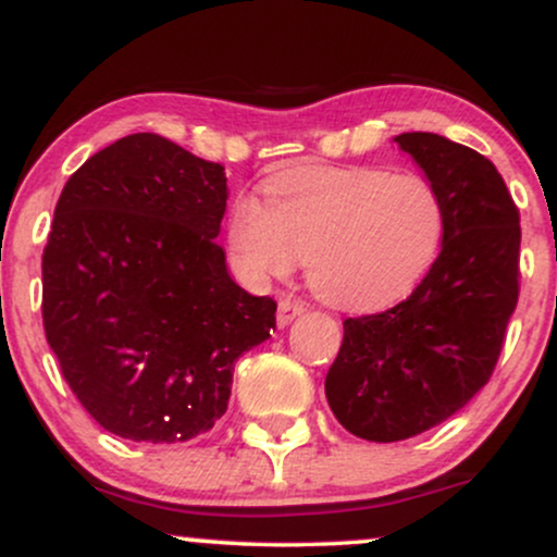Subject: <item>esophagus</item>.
<instances>
[{
    "mask_svg": "<svg viewBox=\"0 0 557 557\" xmlns=\"http://www.w3.org/2000/svg\"><path fill=\"white\" fill-rule=\"evenodd\" d=\"M304 311H306L304 300H296V298H290V296L280 298V304H277V324H280V327H287V324H290L296 317L304 314Z\"/></svg>",
    "mask_w": 557,
    "mask_h": 557,
    "instance_id": "esophagus-1",
    "label": "esophagus"
}]
</instances>
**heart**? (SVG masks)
<instances>
[{
	"instance_id": "1",
	"label": "heart",
	"mask_w": 557,
	"mask_h": 557,
	"mask_svg": "<svg viewBox=\"0 0 557 557\" xmlns=\"http://www.w3.org/2000/svg\"><path fill=\"white\" fill-rule=\"evenodd\" d=\"M437 185L385 168H309L267 185V203L243 196L227 243L257 283L306 259L309 285L327 304L372 311L406 298L430 274L445 240Z\"/></svg>"
}]
</instances>
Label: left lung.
Here are the masks:
<instances>
[{"label":"left lung","mask_w":557,"mask_h":557,"mask_svg":"<svg viewBox=\"0 0 557 557\" xmlns=\"http://www.w3.org/2000/svg\"><path fill=\"white\" fill-rule=\"evenodd\" d=\"M443 194L440 257L406 300L343 322L324 380L335 419L372 443L443 424L487 385L519 304V209L487 157L437 133L395 136Z\"/></svg>","instance_id":"8db88e82"}]
</instances>
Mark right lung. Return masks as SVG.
Returning a JSON list of instances; mask_svg holds the SVG:
<instances>
[{"mask_svg": "<svg viewBox=\"0 0 557 557\" xmlns=\"http://www.w3.org/2000/svg\"><path fill=\"white\" fill-rule=\"evenodd\" d=\"M225 168L133 133L62 188L44 248V332L81 406L133 443H185L227 411L235 361L277 304L230 277Z\"/></svg>", "mask_w": 557, "mask_h": 557, "instance_id": "obj_1", "label": "right lung"}]
</instances>
